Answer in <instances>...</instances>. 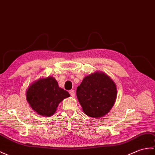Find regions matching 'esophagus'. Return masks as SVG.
I'll use <instances>...</instances> for the list:
<instances>
[{"label": "esophagus", "mask_w": 155, "mask_h": 155, "mask_svg": "<svg viewBox=\"0 0 155 155\" xmlns=\"http://www.w3.org/2000/svg\"><path fill=\"white\" fill-rule=\"evenodd\" d=\"M69 94H71V96L72 97H74V95H75L74 91H73V90H72V91H69Z\"/></svg>", "instance_id": "34e87169"}]
</instances>
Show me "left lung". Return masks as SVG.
Returning a JSON list of instances; mask_svg holds the SVG:
<instances>
[{"label": "left lung", "mask_w": 155, "mask_h": 155, "mask_svg": "<svg viewBox=\"0 0 155 155\" xmlns=\"http://www.w3.org/2000/svg\"><path fill=\"white\" fill-rule=\"evenodd\" d=\"M77 96L86 115L93 118L102 117L116 102V85L108 75L96 71L84 77L77 87Z\"/></svg>", "instance_id": "left-lung-1"}]
</instances>
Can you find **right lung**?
I'll use <instances>...</instances> for the list:
<instances>
[{"label":"right lung","mask_w":155,"mask_h":155,"mask_svg":"<svg viewBox=\"0 0 155 155\" xmlns=\"http://www.w3.org/2000/svg\"><path fill=\"white\" fill-rule=\"evenodd\" d=\"M26 100L35 112L44 117H51L55 113L57 107L64 98H69V93L60 88L55 78L49 76L34 81L28 86Z\"/></svg>","instance_id":"add662e5"}]
</instances>
